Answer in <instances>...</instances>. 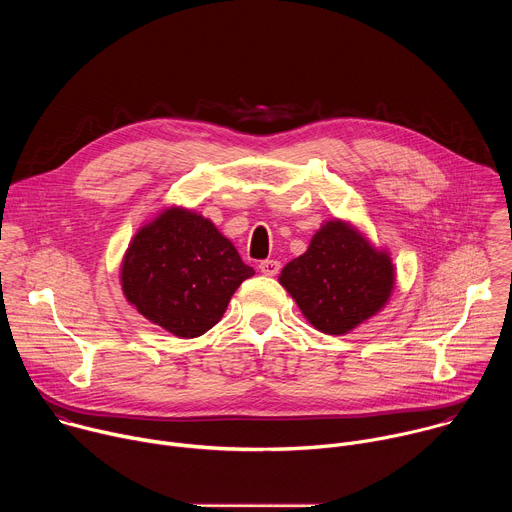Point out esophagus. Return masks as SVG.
<instances>
[{"instance_id":"obj_1","label":"esophagus","mask_w":512,"mask_h":512,"mask_svg":"<svg viewBox=\"0 0 512 512\" xmlns=\"http://www.w3.org/2000/svg\"><path fill=\"white\" fill-rule=\"evenodd\" d=\"M259 269H261V273H263V275L273 277V275H277V273H279L281 265H279V261H275V259H265V261H261V263H259Z\"/></svg>"}]
</instances>
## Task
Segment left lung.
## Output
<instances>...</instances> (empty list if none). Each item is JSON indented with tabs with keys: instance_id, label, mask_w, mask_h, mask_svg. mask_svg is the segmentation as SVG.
I'll use <instances>...</instances> for the list:
<instances>
[{
	"instance_id": "left-lung-1",
	"label": "left lung",
	"mask_w": 512,
	"mask_h": 512,
	"mask_svg": "<svg viewBox=\"0 0 512 512\" xmlns=\"http://www.w3.org/2000/svg\"><path fill=\"white\" fill-rule=\"evenodd\" d=\"M279 283L314 328L346 334L387 304L395 269L387 253L371 247L350 225L330 221L304 255L283 267Z\"/></svg>"
}]
</instances>
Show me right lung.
<instances>
[{
  "label": "right lung",
  "instance_id": "1",
  "mask_svg": "<svg viewBox=\"0 0 512 512\" xmlns=\"http://www.w3.org/2000/svg\"><path fill=\"white\" fill-rule=\"evenodd\" d=\"M255 275L208 218L168 208L129 243L123 294L150 322L196 338L223 318L235 289Z\"/></svg>",
  "mask_w": 512,
  "mask_h": 512
}]
</instances>
